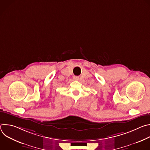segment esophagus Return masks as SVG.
I'll return each mask as SVG.
<instances>
[{
	"label": "esophagus",
	"instance_id": "esophagus-1",
	"mask_svg": "<svg viewBox=\"0 0 150 150\" xmlns=\"http://www.w3.org/2000/svg\"><path fill=\"white\" fill-rule=\"evenodd\" d=\"M74 79L77 80V79H78V77H77V76H74Z\"/></svg>",
	"mask_w": 150,
	"mask_h": 150
}]
</instances>
